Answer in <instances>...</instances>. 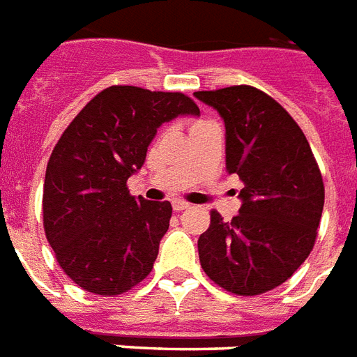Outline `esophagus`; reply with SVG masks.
<instances>
[{
	"mask_svg": "<svg viewBox=\"0 0 357 357\" xmlns=\"http://www.w3.org/2000/svg\"><path fill=\"white\" fill-rule=\"evenodd\" d=\"M188 208H190V204H188V202H184V201L173 202V210H175V212H182V210H188Z\"/></svg>",
	"mask_w": 357,
	"mask_h": 357,
	"instance_id": "34e87169",
	"label": "esophagus"
}]
</instances>
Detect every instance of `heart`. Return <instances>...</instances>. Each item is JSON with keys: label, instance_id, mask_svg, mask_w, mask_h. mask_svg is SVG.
Segmentation results:
<instances>
[{"label": "heart", "instance_id": "1", "mask_svg": "<svg viewBox=\"0 0 357 357\" xmlns=\"http://www.w3.org/2000/svg\"><path fill=\"white\" fill-rule=\"evenodd\" d=\"M199 123H204V121H197V123H195V125H199ZM195 125H193V127H195Z\"/></svg>", "mask_w": 357, "mask_h": 357}]
</instances>
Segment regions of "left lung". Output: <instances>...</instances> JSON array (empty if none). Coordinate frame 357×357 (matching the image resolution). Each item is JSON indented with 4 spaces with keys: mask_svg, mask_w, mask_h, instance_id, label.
<instances>
[{
    "mask_svg": "<svg viewBox=\"0 0 357 357\" xmlns=\"http://www.w3.org/2000/svg\"><path fill=\"white\" fill-rule=\"evenodd\" d=\"M225 121L227 171L239 176L241 208L232 221L215 210L199 238V259L218 286L261 295L310 256L323 215L324 184L295 119L258 88L195 92Z\"/></svg>",
    "mask_w": 357,
    "mask_h": 357,
    "instance_id": "obj_1",
    "label": "left lung"
}]
</instances>
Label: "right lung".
<instances>
[{"mask_svg": "<svg viewBox=\"0 0 357 357\" xmlns=\"http://www.w3.org/2000/svg\"><path fill=\"white\" fill-rule=\"evenodd\" d=\"M184 93L110 86L77 114L47 162L44 228L56 261L77 286L121 295L149 275L169 228V201L132 197L156 130L199 116Z\"/></svg>", "mask_w": 357, "mask_h": 357, "instance_id": "right-lung-1", "label": "right lung"}]
</instances>
